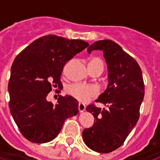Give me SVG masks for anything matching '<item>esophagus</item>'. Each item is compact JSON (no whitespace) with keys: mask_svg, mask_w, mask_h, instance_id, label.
<instances>
[{"mask_svg":"<svg viewBox=\"0 0 160 160\" xmlns=\"http://www.w3.org/2000/svg\"><path fill=\"white\" fill-rule=\"evenodd\" d=\"M78 111H80V112H82V111H84L85 110H86V106L84 105V104H82V103H79L78 104Z\"/></svg>","mask_w":160,"mask_h":160,"instance_id":"esophagus-1","label":"esophagus"}]
</instances>
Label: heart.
Masks as SVG:
<instances>
[{
    "label": "heart",
    "mask_w": 160,
    "mask_h": 160,
    "mask_svg": "<svg viewBox=\"0 0 160 160\" xmlns=\"http://www.w3.org/2000/svg\"><path fill=\"white\" fill-rule=\"evenodd\" d=\"M102 61L98 57L92 58L89 61L90 70L94 68H100L103 70ZM66 93L68 95L73 98L80 102H88L93 98H95L99 94V90L94 86H86L82 84H72L66 87Z\"/></svg>",
    "instance_id": "b5f03b06"
}]
</instances>
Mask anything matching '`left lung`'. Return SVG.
<instances>
[{"label": "left lung", "mask_w": 160, "mask_h": 160, "mask_svg": "<svg viewBox=\"0 0 160 160\" xmlns=\"http://www.w3.org/2000/svg\"><path fill=\"white\" fill-rule=\"evenodd\" d=\"M99 49L103 52L108 67V86L94 104L87 107L94 115V125L82 131L87 146L99 153H110L118 149L136 125L144 97L142 70L135 59L111 40L95 42L88 48L89 53Z\"/></svg>", "instance_id": "obj_1"}]
</instances>
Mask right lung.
<instances>
[{
  "instance_id": "obj_1",
  "label": "right lung",
  "mask_w": 160,
  "mask_h": 160,
  "mask_svg": "<svg viewBox=\"0 0 160 160\" xmlns=\"http://www.w3.org/2000/svg\"><path fill=\"white\" fill-rule=\"evenodd\" d=\"M89 43L56 35L38 38L15 58L8 81L10 109L18 129L35 143L53 140L66 118L78 114V103L60 95L56 104L46 100L53 87L60 88L65 64Z\"/></svg>"
}]
</instances>
